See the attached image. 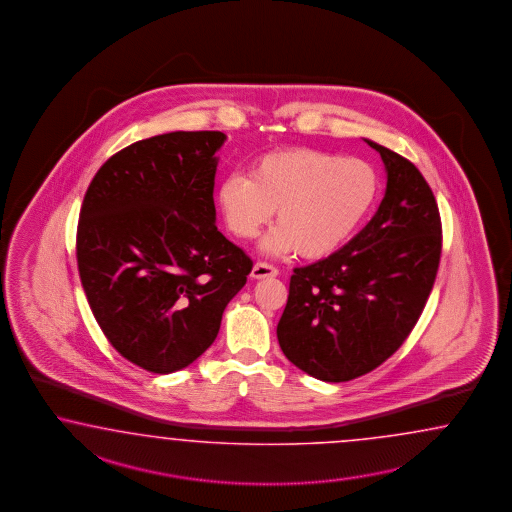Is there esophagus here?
I'll return each mask as SVG.
<instances>
[{
  "label": "esophagus",
  "instance_id": "34e87169",
  "mask_svg": "<svg viewBox=\"0 0 512 512\" xmlns=\"http://www.w3.org/2000/svg\"><path fill=\"white\" fill-rule=\"evenodd\" d=\"M277 268L268 263H255L253 270H251V277L253 279H264V277H276Z\"/></svg>",
  "mask_w": 512,
  "mask_h": 512
}]
</instances>
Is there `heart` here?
Returning a JSON list of instances; mask_svg holds the SVG:
<instances>
[{
    "label": "heart",
    "instance_id": "obj_1",
    "mask_svg": "<svg viewBox=\"0 0 512 512\" xmlns=\"http://www.w3.org/2000/svg\"><path fill=\"white\" fill-rule=\"evenodd\" d=\"M378 169L361 160L309 147L277 149L259 156L249 177L233 173L218 188L223 220L242 240L255 238L272 220L264 251H298L320 259L358 231L380 195Z\"/></svg>",
    "mask_w": 512,
    "mask_h": 512
}]
</instances>
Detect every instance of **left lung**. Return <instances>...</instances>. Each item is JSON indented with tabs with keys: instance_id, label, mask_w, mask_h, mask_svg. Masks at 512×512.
<instances>
[{
	"instance_id": "obj_1",
	"label": "left lung",
	"mask_w": 512,
	"mask_h": 512,
	"mask_svg": "<svg viewBox=\"0 0 512 512\" xmlns=\"http://www.w3.org/2000/svg\"><path fill=\"white\" fill-rule=\"evenodd\" d=\"M386 166V195L371 221L330 257L294 268L277 341L304 373L348 382L393 356L429 300L442 220L419 169L365 139Z\"/></svg>"
}]
</instances>
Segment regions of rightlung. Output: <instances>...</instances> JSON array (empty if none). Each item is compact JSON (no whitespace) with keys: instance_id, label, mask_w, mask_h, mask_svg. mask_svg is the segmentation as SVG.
Instances as JSON below:
<instances>
[{"instance_id":"1","label":"right lung","mask_w":512,"mask_h":512,"mask_svg":"<svg viewBox=\"0 0 512 512\" xmlns=\"http://www.w3.org/2000/svg\"><path fill=\"white\" fill-rule=\"evenodd\" d=\"M223 132L141 139L100 167L83 197L76 259L111 346L149 373L194 363L253 263L216 227Z\"/></svg>"}]
</instances>
